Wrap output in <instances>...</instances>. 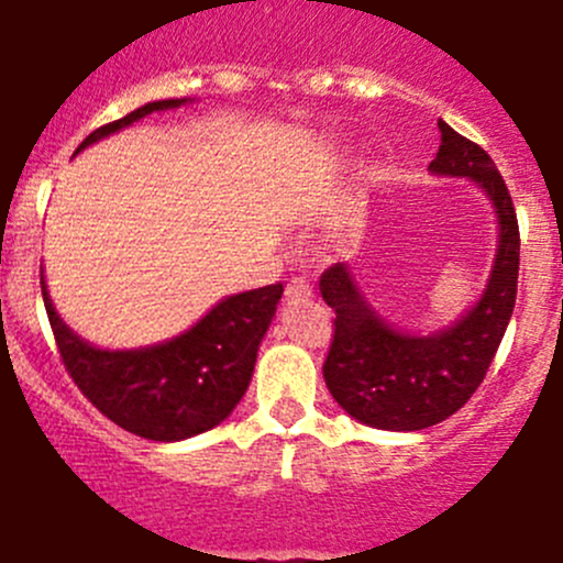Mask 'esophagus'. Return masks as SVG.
<instances>
[{
  "label": "esophagus",
  "instance_id": "1",
  "mask_svg": "<svg viewBox=\"0 0 563 563\" xmlns=\"http://www.w3.org/2000/svg\"><path fill=\"white\" fill-rule=\"evenodd\" d=\"M286 297L288 299H307V297H312V286L305 280V277L294 275L291 280H288V286H286Z\"/></svg>",
  "mask_w": 563,
  "mask_h": 563
}]
</instances>
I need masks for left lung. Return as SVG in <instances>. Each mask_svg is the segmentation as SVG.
<instances>
[{
	"label": "left lung",
	"instance_id": "left-lung-1",
	"mask_svg": "<svg viewBox=\"0 0 563 563\" xmlns=\"http://www.w3.org/2000/svg\"><path fill=\"white\" fill-rule=\"evenodd\" d=\"M440 134L431 173L475 180L499 218L496 262L481 301L451 329L418 336L396 331L372 310L347 264L321 275L323 301L336 316L323 380L347 416L375 429H429L461 410L483 383L516 307L520 234L510 191L477 142L445 121Z\"/></svg>",
	"mask_w": 563,
	"mask_h": 563
}]
</instances>
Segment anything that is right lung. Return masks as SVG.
Masks as SVG:
<instances>
[{
	"instance_id": "add662e5",
	"label": "right lung",
	"mask_w": 563,
	"mask_h": 563,
	"mask_svg": "<svg viewBox=\"0 0 563 563\" xmlns=\"http://www.w3.org/2000/svg\"><path fill=\"white\" fill-rule=\"evenodd\" d=\"M183 102L186 99L142 104L88 134L78 151L151 112L180 108ZM40 283L47 321L75 386L112 423L156 442L186 440L229 418L247 390L258 345L283 294V283L253 288L218 301L197 327L162 345L102 351L80 340L58 318L45 280Z\"/></svg>"
}]
</instances>
